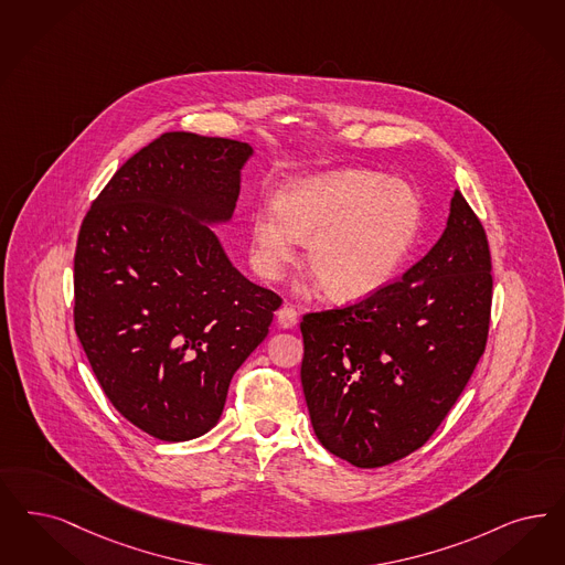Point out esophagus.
<instances>
[{
    "label": "esophagus",
    "mask_w": 565,
    "mask_h": 565,
    "mask_svg": "<svg viewBox=\"0 0 565 565\" xmlns=\"http://www.w3.org/2000/svg\"><path fill=\"white\" fill-rule=\"evenodd\" d=\"M277 323H279V328H284V330H292L294 326L298 323V312H296L292 305H284V307L277 311Z\"/></svg>",
    "instance_id": "1"
}]
</instances>
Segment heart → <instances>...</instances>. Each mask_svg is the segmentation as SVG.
<instances>
[{
    "instance_id": "b5f03b06",
    "label": "heart",
    "mask_w": 565,
    "mask_h": 565,
    "mask_svg": "<svg viewBox=\"0 0 565 565\" xmlns=\"http://www.w3.org/2000/svg\"><path fill=\"white\" fill-rule=\"evenodd\" d=\"M422 223L415 190L396 179L344 169L284 185L275 209L253 214V265L279 279L305 244V263L331 300L356 302L382 290L411 250Z\"/></svg>"
}]
</instances>
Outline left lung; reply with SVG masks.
<instances>
[{"label":"left lung","instance_id":"8db88e82","mask_svg":"<svg viewBox=\"0 0 565 565\" xmlns=\"http://www.w3.org/2000/svg\"><path fill=\"white\" fill-rule=\"evenodd\" d=\"M490 271L487 232L455 190L445 234L401 279L302 317L300 380L331 455L382 467L428 443L487 349Z\"/></svg>","mask_w":565,"mask_h":565}]
</instances>
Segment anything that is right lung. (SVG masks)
I'll return each mask as SVG.
<instances>
[{"instance_id": "add662e5", "label": "right lung", "mask_w": 565, "mask_h": 565, "mask_svg": "<svg viewBox=\"0 0 565 565\" xmlns=\"http://www.w3.org/2000/svg\"><path fill=\"white\" fill-rule=\"evenodd\" d=\"M250 156L244 141L162 134L118 169L78 230V342L115 409L164 443L216 426L235 371L281 307L209 227L232 218Z\"/></svg>"}]
</instances>
